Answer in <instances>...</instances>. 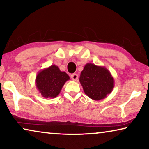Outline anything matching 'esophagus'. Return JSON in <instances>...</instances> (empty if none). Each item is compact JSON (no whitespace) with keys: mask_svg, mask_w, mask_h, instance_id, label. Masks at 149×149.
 I'll use <instances>...</instances> for the list:
<instances>
[{"mask_svg":"<svg viewBox=\"0 0 149 149\" xmlns=\"http://www.w3.org/2000/svg\"><path fill=\"white\" fill-rule=\"evenodd\" d=\"M71 78L73 81H77L78 79V75L77 74H74L71 75Z\"/></svg>","mask_w":149,"mask_h":149,"instance_id":"obj_1","label":"esophagus"}]
</instances>
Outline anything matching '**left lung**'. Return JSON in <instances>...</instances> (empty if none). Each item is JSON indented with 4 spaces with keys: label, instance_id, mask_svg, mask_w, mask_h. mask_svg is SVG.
Listing matches in <instances>:
<instances>
[{
    "label": "left lung",
    "instance_id": "1",
    "mask_svg": "<svg viewBox=\"0 0 149 149\" xmlns=\"http://www.w3.org/2000/svg\"><path fill=\"white\" fill-rule=\"evenodd\" d=\"M79 82L86 95L95 100L104 99L112 91L114 79L104 66L87 63L81 72Z\"/></svg>",
    "mask_w": 149,
    "mask_h": 149
}]
</instances>
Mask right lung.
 <instances>
[{
  "instance_id": "obj_1",
  "label": "right lung",
  "mask_w": 149,
  "mask_h": 149,
  "mask_svg": "<svg viewBox=\"0 0 149 149\" xmlns=\"http://www.w3.org/2000/svg\"><path fill=\"white\" fill-rule=\"evenodd\" d=\"M70 77L65 72L60 71L56 65L40 70L35 79L37 89L42 97L54 99L60 94L63 86Z\"/></svg>"
}]
</instances>
